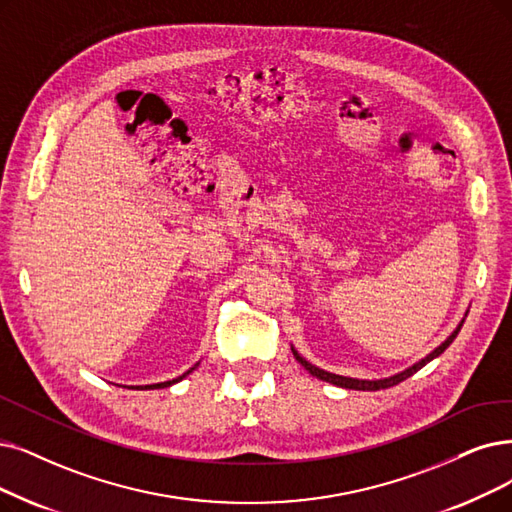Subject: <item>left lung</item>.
Instances as JSON below:
<instances>
[{
	"label": "left lung",
	"mask_w": 512,
	"mask_h": 512,
	"mask_svg": "<svg viewBox=\"0 0 512 512\" xmlns=\"http://www.w3.org/2000/svg\"><path fill=\"white\" fill-rule=\"evenodd\" d=\"M464 323V321H462ZM462 323L456 327V330L452 332V336H449L445 342H441L437 349L433 351V353H428L424 359H420L418 363H414L412 367H407V370H403V372H399V374H395V376H388V378H380V380H359V378H349V376H338V374H330V372H325V370H319L317 365H313V363H309L306 361L302 355H298V351L294 349L292 346V353H294V357H296V361L304 367L306 372H309L311 376H317L319 380H325V382H330V384H336V386H342V388H353V391H380V388H388V386H395V384H399V382H403L405 378H410V376H414L418 370H422V367L428 363V361H433L435 357H439L449 344L454 342V338L458 336V332H460V327H462Z\"/></svg>",
	"instance_id": "obj_1"
}]
</instances>
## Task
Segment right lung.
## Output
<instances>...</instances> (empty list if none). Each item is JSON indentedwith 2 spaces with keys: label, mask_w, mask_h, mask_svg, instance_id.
<instances>
[{
  "label": "right lung",
  "mask_w": 512,
  "mask_h": 512,
  "mask_svg": "<svg viewBox=\"0 0 512 512\" xmlns=\"http://www.w3.org/2000/svg\"><path fill=\"white\" fill-rule=\"evenodd\" d=\"M193 370H195V367H191V370H189V372H185V374H182V376H178V378H174V380H168V382H157V384H147V386H136V388H166V386H172V384L180 382L182 378H185V376H189V374H191Z\"/></svg>",
  "instance_id": "right-lung-1"
}]
</instances>
